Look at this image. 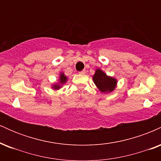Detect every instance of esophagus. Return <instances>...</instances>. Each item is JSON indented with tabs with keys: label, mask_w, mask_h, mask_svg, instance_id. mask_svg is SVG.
I'll return each instance as SVG.
<instances>
[{
	"label": "esophagus",
	"mask_w": 161,
	"mask_h": 161,
	"mask_svg": "<svg viewBox=\"0 0 161 161\" xmlns=\"http://www.w3.org/2000/svg\"><path fill=\"white\" fill-rule=\"evenodd\" d=\"M79 73L80 75H84L85 73H86V70H82V71H80V72H79Z\"/></svg>",
	"instance_id": "1"
}]
</instances>
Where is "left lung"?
Wrapping results in <instances>:
<instances>
[{
  "mask_svg": "<svg viewBox=\"0 0 161 161\" xmlns=\"http://www.w3.org/2000/svg\"><path fill=\"white\" fill-rule=\"evenodd\" d=\"M94 82L97 87L99 91L103 93H110L115 89L117 80L111 76H108L101 69H97L93 77Z\"/></svg>",
  "mask_w": 161,
  "mask_h": 161,
  "instance_id": "8db88e82",
  "label": "left lung"
}]
</instances>
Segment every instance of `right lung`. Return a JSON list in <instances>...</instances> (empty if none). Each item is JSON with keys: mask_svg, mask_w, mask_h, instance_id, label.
<instances>
[{"mask_svg": "<svg viewBox=\"0 0 161 161\" xmlns=\"http://www.w3.org/2000/svg\"><path fill=\"white\" fill-rule=\"evenodd\" d=\"M66 81H67V77H66V75H64V73H60L58 83H55V84H53L52 88L55 90L60 89V88H61V86H63V85L65 84V83L66 82Z\"/></svg>", "mask_w": 161, "mask_h": 161, "instance_id": "1", "label": "right lung"}]
</instances>
